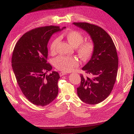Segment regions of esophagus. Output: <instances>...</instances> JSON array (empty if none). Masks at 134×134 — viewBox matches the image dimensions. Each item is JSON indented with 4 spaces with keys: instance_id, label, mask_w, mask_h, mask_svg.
<instances>
[{
    "instance_id": "1",
    "label": "esophagus",
    "mask_w": 134,
    "mask_h": 134,
    "mask_svg": "<svg viewBox=\"0 0 134 134\" xmlns=\"http://www.w3.org/2000/svg\"><path fill=\"white\" fill-rule=\"evenodd\" d=\"M67 75V73L64 72H61L59 73L60 76H64V75Z\"/></svg>"
}]
</instances>
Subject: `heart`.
<instances>
[{
	"instance_id": "b5f03b06",
	"label": "heart",
	"mask_w": 134,
	"mask_h": 134,
	"mask_svg": "<svg viewBox=\"0 0 134 134\" xmlns=\"http://www.w3.org/2000/svg\"><path fill=\"white\" fill-rule=\"evenodd\" d=\"M66 38L69 43L74 47H76V50L81 59H88L93 55L95 45L93 41H87L83 42L84 36L81 32L77 30H71L68 32L66 35ZM59 41V38H54L50 45L51 53H54L56 51L57 46ZM79 61L74 57L60 55L54 60V65L58 70L64 72H70L75 67L79 66Z\"/></svg>"
}]
</instances>
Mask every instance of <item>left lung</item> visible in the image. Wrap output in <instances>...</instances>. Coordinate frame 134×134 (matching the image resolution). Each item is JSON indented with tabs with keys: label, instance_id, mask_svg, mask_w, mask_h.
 Returning a JSON list of instances; mask_svg holds the SVG:
<instances>
[{
	"label": "left lung",
	"instance_id": "8db88e82",
	"mask_svg": "<svg viewBox=\"0 0 134 134\" xmlns=\"http://www.w3.org/2000/svg\"><path fill=\"white\" fill-rule=\"evenodd\" d=\"M73 24L87 32L95 45L91 59L82 68L92 77L81 75L77 93L86 104H97L109 96L115 84L118 67L116 47L111 38L101 27L87 23Z\"/></svg>",
	"mask_w": 134,
	"mask_h": 134
}]
</instances>
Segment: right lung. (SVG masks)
<instances>
[{"instance_id": "add662e5", "label": "right lung", "mask_w": 134, "mask_h": 134, "mask_svg": "<svg viewBox=\"0 0 134 134\" xmlns=\"http://www.w3.org/2000/svg\"><path fill=\"white\" fill-rule=\"evenodd\" d=\"M66 27L47 26L34 29L20 38L13 49L12 67L19 86L28 100L37 106L53 102L58 94L59 75L47 63V43L51 36Z\"/></svg>"}]
</instances>
